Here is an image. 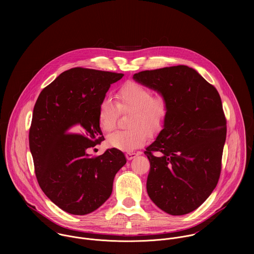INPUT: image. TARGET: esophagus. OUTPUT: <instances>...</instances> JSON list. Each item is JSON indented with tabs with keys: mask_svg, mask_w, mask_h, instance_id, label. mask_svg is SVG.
I'll return each mask as SVG.
<instances>
[{
	"mask_svg": "<svg viewBox=\"0 0 254 254\" xmlns=\"http://www.w3.org/2000/svg\"><path fill=\"white\" fill-rule=\"evenodd\" d=\"M139 154H140L139 152H127L125 155H126V158H127L128 160H131V159L135 158L136 156H138Z\"/></svg>",
	"mask_w": 254,
	"mask_h": 254,
	"instance_id": "esophagus-1",
	"label": "esophagus"
}]
</instances>
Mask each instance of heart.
<instances>
[{
	"label": "heart",
	"instance_id": "heart-1",
	"mask_svg": "<svg viewBox=\"0 0 254 254\" xmlns=\"http://www.w3.org/2000/svg\"><path fill=\"white\" fill-rule=\"evenodd\" d=\"M119 112H132L128 130L116 131L108 137L110 146L132 151L145 144L149 132H158L164 125L169 104L162 94H153L152 90L144 84L128 81L116 92L115 105L109 100H104L99 106L98 119L102 130L106 133L116 127Z\"/></svg>",
	"mask_w": 254,
	"mask_h": 254
}]
</instances>
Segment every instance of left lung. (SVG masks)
<instances>
[{"mask_svg": "<svg viewBox=\"0 0 254 254\" xmlns=\"http://www.w3.org/2000/svg\"><path fill=\"white\" fill-rule=\"evenodd\" d=\"M133 78L169 104L163 129L145 150L150 162L148 196L168 214H188L206 200L220 178L227 133L220 95L186 65L145 70Z\"/></svg>", "mask_w": 254, "mask_h": 254, "instance_id": "left-lung-1", "label": "left lung"}]
</instances>
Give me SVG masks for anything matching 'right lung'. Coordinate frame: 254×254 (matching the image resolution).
I'll use <instances>...</instances> for the list:
<instances>
[{"mask_svg": "<svg viewBox=\"0 0 254 254\" xmlns=\"http://www.w3.org/2000/svg\"><path fill=\"white\" fill-rule=\"evenodd\" d=\"M123 75L74 67L58 76L37 99L29 130L37 181L67 213L85 215L98 209L110 196L115 174L126 163L123 152L114 147L99 156L87 153L105 140L99 106L110 85Z\"/></svg>", "mask_w": 254, "mask_h": 254, "instance_id": "add662e5", "label": "right lung"}]
</instances>
